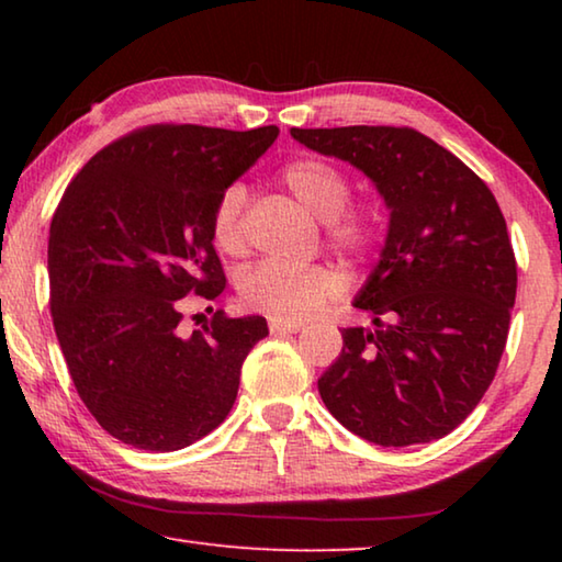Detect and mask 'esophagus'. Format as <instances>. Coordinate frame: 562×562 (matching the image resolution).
<instances>
[{
	"instance_id": "esophagus-1",
	"label": "esophagus",
	"mask_w": 562,
	"mask_h": 562,
	"mask_svg": "<svg viewBox=\"0 0 562 562\" xmlns=\"http://www.w3.org/2000/svg\"><path fill=\"white\" fill-rule=\"evenodd\" d=\"M302 322H288L280 317H270V331L272 335H288V331H300Z\"/></svg>"
}]
</instances>
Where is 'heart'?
<instances>
[{"mask_svg":"<svg viewBox=\"0 0 562 562\" xmlns=\"http://www.w3.org/2000/svg\"><path fill=\"white\" fill-rule=\"evenodd\" d=\"M282 180L307 211L329 225V240L341 250H364L374 237L372 217L359 211H345L349 180L325 158H297L284 166ZM245 188H225L213 207L211 231L217 250L240 255L245 250L243 231ZM339 290L335 274L325 268H292L265 260L247 270L240 280V297L250 310L270 317L297 322L317 312Z\"/></svg>","mask_w":562,"mask_h":562,"instance_id":"1","label":"heart"}]
</instances>
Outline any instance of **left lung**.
<instances>
[{"label":"left lung","mask_w":562,"mask_h":562,"mask_svg":"<svg viewBox=\"0 0 562 562\" xmlns=\"http://www.w3.org/2000/svg\"><path fill=\"white\" fill-rule=\"evenodd\" d=\"M297 144L372 180L389 211L379 262L355 297L374 327L341 329L319 376L329 414L376 446L451 434L506 349L516 258L488 186L414 128H290Z\"/></svg>","instance_id":"8db88e82"}]
</instances>
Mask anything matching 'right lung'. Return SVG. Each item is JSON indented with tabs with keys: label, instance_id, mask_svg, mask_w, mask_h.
Segmentation results:
<instances>
[{
	"label": "right lung",
	"instance_id": "add662e5",
	"mask_svg": "<svg viewBox=\"0 0 562 562\" xmlns=\"http://www.w3.org/2000/svg\"><path fill=\"white\" fill-rule=\"evenodd\" d=\"M148 126L113 140L66 188L49 227L52 317L76 392L113 439L178 451L225 422L260 315L180 329V297L215 300L225 274L211 217L274 138Z\"/></svg>",
	"mask_w": 562,
	"mask_h": 562
}]
</instances>
